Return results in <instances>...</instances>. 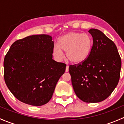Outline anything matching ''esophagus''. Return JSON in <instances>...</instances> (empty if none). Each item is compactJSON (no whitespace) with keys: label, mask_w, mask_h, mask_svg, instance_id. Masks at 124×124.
<instances>
[{"label":"esophagus","mask_w":124,"mask_h":124,"mask_svg":"<svg viewBox=\"0 0 124 124\" xmlns=\"http://www.w3.org/2000/svg\"><path fill=\"white\" fill-rule=\"evenodd\" d=\"M68 71H69V67H68V65H67L65 71H66V72H68Z\"/></svg>","instance_id":"1"}]
</instances>
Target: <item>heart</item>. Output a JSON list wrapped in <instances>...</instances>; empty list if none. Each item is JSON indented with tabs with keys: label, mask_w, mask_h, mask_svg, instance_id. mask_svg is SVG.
<instances>
[{
	"label": "heart",
	"mask_w": 124,
	"mask_h": 124,
	"mask_svg": "<svg viewBox=\"0 0 124 124\" xmlns=\"http://www.w3.org/2000/svg\"><path fill=\"white\" fill-rule=\"evenodd\" d=\"M92 48V39L88 35L71 32L59 39L58 45L53 47V54L56 60L61 61L63 57V51L70 62L78 64L87 59Z\"/></svg>",
	"instance_id": "obj_1"
}]
</instances>
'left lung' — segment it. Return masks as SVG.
Returning a JSON list of instances; mask_svg holds the SVG:
<instances>
[{"mask_svg": "<svg viewBox=\"0 0 124 124\" xmlns=\"http://www.w3.org/2000/svg\"><path fill=\"white\" fill-rule=\"evenodd\" d=\"M93 38L89 56L71 65L69 72L76 95L86 102H98L109 97L118 84L121 59L115 44L100 31H88Z\"/></svg>", "mask_w": 124, "mask_h": 124, "instance_id": "8db88e82", "label": "left lung"}]
</instances>
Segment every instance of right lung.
<instances>
[{
    "label": "right lung",
    "mask_w": 124,
    "mask_h": 124,
    "mask_svg": "<svg viewBox=\"0 0 124 124\" xmlns=\"http://www.w3.org/2000/svg\"><path fill=\"white\" fill-rule=\"evenodd\" d=\"M54 42L48 35H35L15 41L3 62L7 87L18 100L40 106L52 98L66 64L53 59Z\"/></svg>",
    "instance_id": "right-lung-1"
}]
</instances>
